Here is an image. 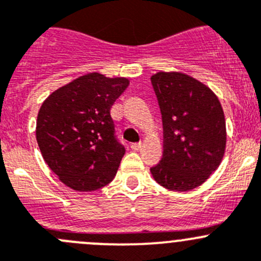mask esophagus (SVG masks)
I'll return each mask as SVG.
<instances>
[{"label":"esophagus","mask_w":261,"mask_h":261,"mask_svg":"<svg viewBox=\"0 0 261 261\" xmlns=\"http://www.w3.org/2000/svg\"><path fill=\"white\" fill-rule=\"evenodd\" d=\"M130 147H132L133 151H138V150H141V147H142V143H132V145H130Z\"/></svg>","instance_id":"obj_1"}]
</instances>
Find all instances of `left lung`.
Listing matches in <instances>:
<instances>
[{
	"instance_id": "1",
	"label": "left lung",
	"mask_w": 261,
	"mask_h": 261,
	"mask_svg": "<svg viewBox=\"0 0 261 261\" xmlns=\"http://www.w3.org/2000/svg\"><path fill=\"white\" fill-rule=\"evenodd\" d=\"M151 83L164 128L163 158L151 174L166 190L191 191L222 163L227 145L223 108L209 87L187 74L159 71Z\"/></svg>"
}]
</instances>
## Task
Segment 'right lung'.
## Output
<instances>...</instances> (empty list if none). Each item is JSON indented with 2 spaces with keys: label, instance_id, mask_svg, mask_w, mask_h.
<instances>
[{
  "label": "right lung",
  "instance_id": "right-lung-1",
  "mask_svg": "<svg viewBox=\"0 0 261 261\" xmlns=\"http://www.w3.org/2000/svg\"><path fill=\"white\" fill-rule=\"evenodd\" d=\"M129 79L88 73L43 101L36 137L49 169L69 188L92 192L111 182L125 153L114 136L110 109Z\"/></svg>",
  "mask_w": 261,
  "mask_h": 261
}]
</instances>
